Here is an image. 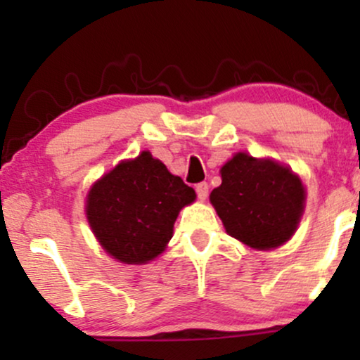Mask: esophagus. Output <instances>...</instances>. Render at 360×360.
I'll return each instance as SVG.
<instances>
[{"label": "esophagus", "instance_id": "obj_1", "mask_svg": "<svg viewBox=\"0 0 360 360\" xmlns=\"http://www.w3.org/2000/svg\"><path fill=\"white\" fill-rule=\"evenodd\" d=\"M208 189H210L208 183H198L196 184L198 198H200V200H206V196H208Z\"/></svg>", "mask_w": 360, "mask_h": 360}]
</instances>
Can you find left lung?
Masks as SVG:
<instances>
[{
    "mask_svg": "<svg viewBox=\"0 0 360 360\" xmlns=\"http://www.w3.org/2000/svg\"><path fill=\"white\" fill-rule=\"evenodd\" d=\"M210 201L229 235L254 249H274L298 226L304 188L291 169L237 154L221 167Z\"/></svg>",
    "mask_w": 360,
    "mask_h": 360,
    "instance_id": "1",
    "label": "left lung"
}]
</instances>
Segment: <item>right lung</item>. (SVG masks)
Returning <instances> with one entry per match:
<instances>
[{
	"instance_id": "add662e5",
	"label": "right lung",
	"mask_w": 360,
	"mask_h": 360,
	"mask_svg": "<svg viewBox=\"0 0 360 360\" xmlns=\"http://www.w3.org/2000/svg\"><path fill=\"white\" fill-rule=\"evenodd\" d=\"M196 198L150 152L118 164L88 194L86 214L103 249L125 264H143L171 240L181 208Z\"/></svg>"
}]
</instances>
